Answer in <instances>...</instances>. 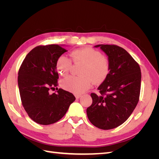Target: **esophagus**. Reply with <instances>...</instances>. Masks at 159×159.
<instances>
[{"instance_id":"obj_1","label":"esophagus","mask_w":159,"mask_h":159,"mask_svg":"<svg viewBox=\"0 0 159 159\" xmlns=\"http://www.w3.org/2000/svg\"><path fill=\"white\" fill-rule=\"evenodd\" d=\"M81 96H82V95H75V98L76 99H80L81 97Z\"/></svg>"}]
</instances>
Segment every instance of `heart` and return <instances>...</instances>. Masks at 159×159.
<instances>
[{"label": "heart", "mask_w": 159, "mask_h": 159, "mask_svg": "<svg viewBox=\"0 0 159 159\" xmlns=\"http://www.w3.org/2000/svg\"><path fill=\"white\" fill-rule=\"evenodd\" d=\"M70 56L75 64H83L80 71L81 76L71 75L62 80L61 85L64 89L81 94L91 88V82L99 84L107 78L110 70L109 60L99 51L84 48L74 50ZM71 66L70 59L65 56H60L56 63V70L62 76L68 74Z\"/></svg>", "instance_id": "heart-1"}]
</instances>
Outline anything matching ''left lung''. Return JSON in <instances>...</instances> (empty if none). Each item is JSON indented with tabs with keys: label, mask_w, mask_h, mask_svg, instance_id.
I'll use <instances>...</instances> for the list:
<instances>
[{
	"label": "left lung",
	"mask_w": 159,
	"mask_h": 159,
	"mask_svg": "<svg viewBox=\"0 0 159 159\" xmlns=\"http://www.w3.org/2000/svg\"><path fill=\"white\" fill-rule=\"evenodd\" d=\"M109 60V73L98 89L101 95L91 93L92 104L87 109L89 121L101 129L121 125L131 115L139 99L141 72L129 53L115 45L99 44Z\"/></svg>",
	"instance_id": "left-lung-1"
}]
</instances>
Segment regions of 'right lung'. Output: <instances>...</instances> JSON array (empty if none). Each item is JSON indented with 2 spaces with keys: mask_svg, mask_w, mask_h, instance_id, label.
Segmentation results:
<instances>
[{
  "mask_svg": "<svg viewBox=\"0 0 159 159\" xmlns=\"http://www.w3.org/2000/svg\"><path fill=\"white\" fill-rule=\"evenodd\" d=\"M64 45L38 46L26 55L18 71V85L24 108L34 121L50 125L59 121L75 98L69 91L57 89V58L65 53Z\"/></svg>",
  "mask_w": 159,
  "mask_h": 159,
  "instance_id": "add662e5",
  "label": "right lung"
}]
</instances>
